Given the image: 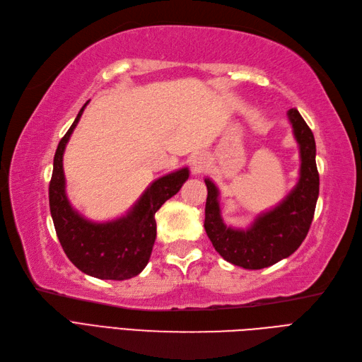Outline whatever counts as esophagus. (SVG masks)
<instances>
[{
    "label": "esophagus",
    "instance_id": "34e87169",
    "mask_svg": "<svg viewBox=\"0 0 362 362\" xmlns=\"http://www.w3.org/2000/svg\"><path fill=\"white\" fill-rule=\"evenodd\" d=\"M191 165H192L194 171H197V173L203 171V170L206 168V165H207L206 156H204V155H194V156L191 158Z\"/></svg>",
    "mask_w": 362,
    "mask_h": 362
}]
</instances>
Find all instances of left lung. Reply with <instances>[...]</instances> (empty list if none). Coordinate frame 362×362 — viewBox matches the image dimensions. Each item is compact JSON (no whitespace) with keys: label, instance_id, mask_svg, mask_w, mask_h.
<instances>
[{"label":"left lung","instance_id":"1","mask_svg":"<svg viewBox=\"0 0 362 362\" xmlns=\"http://www.w3.org/2000/svg\"><path fill=\"white\" fill-rule=\"evenodd\" d=\"M287 115L299 144V180L281 203L269 212L259 215L251 227L240 230L224 224L218 188L211 179H204L207 186L204 209L207 236L221 257L245 269H263L293 254L304 242L316 211L319 197L316 141L298 110H288Z\"/></svg>","mask_w":362,"mask_h":362}]
</instances>
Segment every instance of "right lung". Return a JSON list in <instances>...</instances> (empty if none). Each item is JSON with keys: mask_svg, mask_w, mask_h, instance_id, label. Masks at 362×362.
<instances>
[{"mask_svg": "<svg viewBox=\"0 0 362 362\" xmlns=\"http://www.w3.org/2000/svg\"><path fill=\"white\" fill-rule=\"evenodd\" d=\"M87 103L55 151L49 182L51 216L58 240L79 271L99 279L123 281L138 275L148 263L156 239L155 214L168 198L179 192L189 177V170L185 167L155 180L127 215L119 219L91 223L81 216L66 195L63 153Z\"/></svg>", "mask_w": 362, "mask_h": 362, "instance_id": "right-lung-1", "label": "right lung"}]
</instances>
